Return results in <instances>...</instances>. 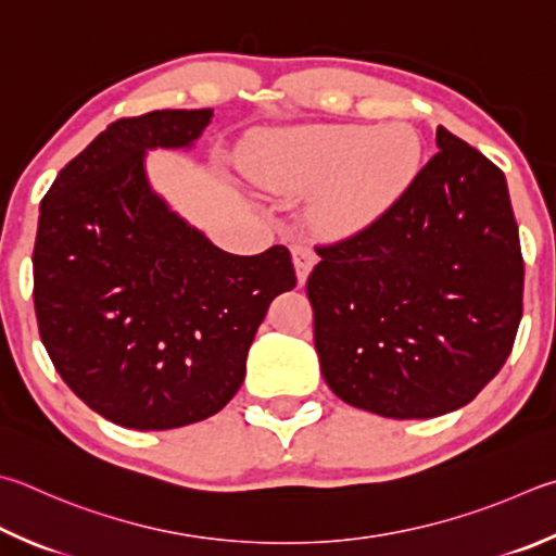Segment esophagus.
I'll use <instances>...</instances> for the list:
<instances>
[{
  "label": "esophagus",
  "instance_id": "esophagus-1",
  "mask_svg": "<svg viewBox=\"0 0 556 556\" xmlns=\"http://www.w3.org/2000/svg\"><path fill=\"white\" fill-rule=\"evenodd\" d=\"M291 257H294L299 281H306L308 271L313 269V265H316V252H313L308 243H294L291 245Z\"/></svg>",
  "mask_w": 556,
  "mask_h": 556
}]
</instances>
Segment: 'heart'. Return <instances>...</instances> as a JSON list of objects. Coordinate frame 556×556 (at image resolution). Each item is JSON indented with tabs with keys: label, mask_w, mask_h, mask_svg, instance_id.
Here are the masks:
<instances>
[{
	"label": "heart",
	"mask_w": 556,
	"mask_h": 556,
	"mask_svg": "<svg viewBox=\"0 0 556 556\" xmlns=\"http://www.w3.org/2000/svg\"><path fill=\"white\" fill-rule=\"evenodd\" d=\"M422 146L406 124H323L271 130L252 140L250 177L289 197L313 194L323 233H350L381 216L420 173Z\"/></svg>",
	"instance_id": "obj_1"
}]
</instances>
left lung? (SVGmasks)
<instances>
[{
    "instance_id": "obj_1",
    "label": "left lung",
    "mask_w": 556,
    "mask_h": 556,
    "mask_svg": "<svg viewBox=\"0 0 556 556\" xmlns=\"http://www.w3.org/2000/svg\"><path fill=\"white\" fill-rule=\"evenodd\" d=\"M438 148L381 216L316 245L306 281L328 387L383 418L467 406L506 365L522 316L506 177L442 126Z\"/></svg>"
}]
</instances>
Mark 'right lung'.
I'll return each mask as SVG.
<instances>
[{"mask_svg":"<svg viewBox=\"0 0 556 556\" xmlns=\"http://www.w3.org/2000/svg\"><path fill=\"white\" fill-rule=\"evenodd\" d=\"M211 114L114 121L40 201V340L75 396L116 426L169 430L218 413L245 379L271 299L296 287L285 245L228 255L148 187L146 148L191 146Z\"/></svg>","mask_w":556,"mask_h":556,"instance_id":"1","label":"right lung"}]
</instances>
